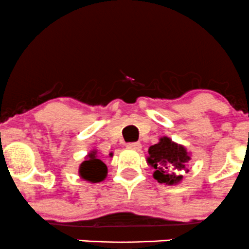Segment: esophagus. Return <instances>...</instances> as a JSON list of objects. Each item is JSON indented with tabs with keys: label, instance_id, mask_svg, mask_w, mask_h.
<instances>
[{
	"label": "esophagus",
	"instance_id": "1",
	"mask_svg": "<svg viewBox=\"0 0 249 249\" xmlns=\"http://www.w3.org/2000/svg\"><path fill=\"white\" fill-rule=\"evenodd\" d=\"M127 147L131 150H139L142 147V144L138 143V142H133V143L127 144Z\"/></svg>",
	"mask_w": 249,
	"mask_h": 249
}]
</instances>
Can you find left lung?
<instances>
[{
	"mask_svg": "<svg viewBox=\"0 0 249 249\" xmlns=\"http://www.w3.org/2000/svg\"><path fill=\"white\" fill-rule=\"evenodd\" d=\"M190 156L185 147L162 137L157 144L149 147L147 163L155 168L154 178L158 183L174 185L182 181V171L187 173Z\"/></svg>",
	"mask_w": 249,
	"mask_h": 249,
	"instance_id": "obj_1",
	"label": "left lung"
}]
</instances>
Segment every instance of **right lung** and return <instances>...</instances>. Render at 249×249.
I'll return each mask as SVG.
<instances>
[{
  "label": "right lung",
  "mask_w": 249,
  "mask_h": 249,
  "mask_svg": "<svg viewBox=\"0 0 249 249\" xmlns=\"http://www.w3.org/2000/svg\"><path fill=\"white\" fill-rule=\"evenodd\" d=\"M79 175L81 178L92 183L102 182L103 179L106 178L107 175V166L105 163L100 160L99 156L97 155V151L89 152L87 155L86 160H84L79 168Z\"/></svg>",
  "instance_id": "1"
}]
</instances>
